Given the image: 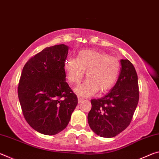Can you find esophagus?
Masks as SVG:
<instances>
[{
  "instance_id": "34e87169",
  "label": "esophagus",
  "mask_w": 159,
  "mask_h": 159,
  "mask_svg": "<svg viewBox=\"0 0 159 159\" xmlns=\"http://www.w3.org/2000/svg\"><path fill=\"white\" fill-rule=\"evenodd\" d=\"M78 100H79V102L80 103V102H82L83 100V99L80 98V97H78Z\"/></svg>"
}]
</instances>
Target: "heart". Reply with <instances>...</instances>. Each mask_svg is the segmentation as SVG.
Wrapping results in <instances>:
<instances>
[{"label":"heart","mask_w":159,"mask_h":159,"mask_svg":"<svg viewBox=\"0 0 159 159\" xmlns=\"http://www.w3.org/2000/svg\"><path fill=\"white\" fill-rule=\"evenodd\" d=\"M120 65L118 59L94 50H81L76 59H68L64 63L66 79L76 85L84 76L87 79L75 89L78 95L90 97L98 92L104 93L116 83Z\"/></svg>","instance_id":"heart-1"}]
</instances>
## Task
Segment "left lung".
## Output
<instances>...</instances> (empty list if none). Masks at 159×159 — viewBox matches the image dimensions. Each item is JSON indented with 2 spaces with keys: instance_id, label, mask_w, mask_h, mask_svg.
<instances>
[{
  "instance_id": "obj_1",
  "label": "left lung",
  "mask_w": 159,
  "mask_h": 159,
  "mask_svg": "<svg viewBox=\"0 0 159 159\" xmlns=\"http://www.w3.org/2000/svg\"><path fill=\"white\" fill-rule=\"evenodd\" d=\"M121 69L116 85L103 98L92 99L88 121L94 133L113 138L130 125L139 101L135 69L128 60H121Z\"/></svg>"
}]
</instances>
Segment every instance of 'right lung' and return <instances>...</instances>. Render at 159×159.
Returning <instances> with one entry per match:
<instances>
[{"label": "right lung", "mask_w": 159, "mask_h": 159, "mask_svg": "<svg viewBox=\"0 0 159 159\" xmlns=\"http://www.w3.org/2000/svg\"><path fill=\"white\" fill-rule=\"evenodd\" d=\"M69 48H45L27 61L18 85V98L26 122L39 133L56 134L65 128L78 104L64 69Z\"/></svg>", "instance_id": "right-lung-1"}]
</instances>
